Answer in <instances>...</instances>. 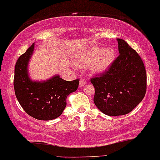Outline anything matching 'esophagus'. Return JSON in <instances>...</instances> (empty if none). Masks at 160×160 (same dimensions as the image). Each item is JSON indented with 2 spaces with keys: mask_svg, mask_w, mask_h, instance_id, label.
Here are the masks:
<instances>
[{
  "mask_svg": "<svg viewBox=\"0 0 160 160\" xmlns=\"http://www.w3.org/2000/svg\"><path fill=\"white\" fill-rule=\"evenodd\" d=\"M86 84V80L83 78H81L80 80V87H82L83 86H85Z\"/></svg>",
  "mask_w": 160,
  "mask_h": 160,
  "instance_id": "34e87169",
  "label": "esophagus"
}]
</instances>
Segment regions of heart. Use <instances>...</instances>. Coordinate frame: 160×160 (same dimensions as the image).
Wrapping results in <instances>:
<instances>
[{"label":"heart","mask_w":160,"mask_h":160,"mask_svg":"<svg viewBox=\"0 0 160 160\" xmlns=\"http://www.w3.org/2000/svg\"><path fill=\"white\" fill-rule=\"evenodd\" d=\"M116 57V51L112 47L103 48L95 46L86 49L77 60V65L82 68L92 65V71L95 73L104 72L110 66Z\"/></svg>","instance_id":"obj_1"}]
</instances>
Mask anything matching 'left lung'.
Masks as SVG:
<instances>
[{"instance_id": "1", "label": "left lung", "mask_w": 160, "mask_h": 160, "mask_svg": "<svg viewBox=\"0 0 160 160\" xmlns=\"http://www.w3.org/2000/svg\"><path fill=\"white\" fill-rule=\"evenodd\" d=\"M119 55L108 70L95 75L94 103L110 116L130 112L145 97L147 74L143 61L124 40L118 38Z\"/></svg>"}]
</instances>
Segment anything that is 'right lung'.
Instances as JSON below:
<instances>
[{
	"mask_svg": "<svg viewBox=\"0 0 160 160\" xmlns=\"http://www.w3.org/2000/svg\"><path fill=\"white\" fill-rule=\"evenodd\" d=\"M34 49V43L21 55L15 67L14 89L24 110L32 118L48 121L59 117L66 107V98L75 92L80 80L66 81L59 76L44 82H33L29 78L28 65Z\"/></svg>",
	"mask_w": 160,
	"mask_h": 160,
	"instance_id": "right-lung-1",
	"label": "right lung"
}]
</instances>
